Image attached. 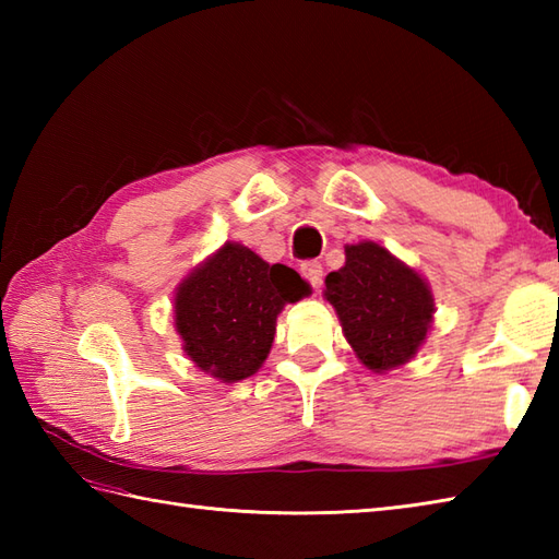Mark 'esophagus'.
Returning <instances> with one entry per match:
<instances>
[{"label": "esophagus", "instance_id": "1", "mask_svg": "<svg viewBox=\"0 0 559 559\" xmlns=\"http://www.w3.org/2000/svg\"><path fill=\"white\" fill-rule=\"evenodd\" d=\"M300 271H302V276L312 283V288H322V283H324V269H322V264H319L317 259L305 261V264L300 266Z\"/></svg>", "mask_w": 559, "mask_h": 559}]
</instances>
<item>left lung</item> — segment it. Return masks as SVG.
<instances>
[{
    "label": "left lung",
    "instance_id": "left-lung-1",
    "mask_svg": "<svg viewBox=\"0 0 559 559\" xmlns=\"http://www.w3.org/2000/svg\"><path fill=\"white\" fill-rule=\"evenodd\" d=\"M326 300L343 336L372 372L406 365L425 343L435 302L418 271L374 242L346 247V264L326 276Z\"/></svg>",
    "mask_w": 559,
    "mask_h": 559
}]
</instances>
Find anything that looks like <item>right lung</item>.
<instances>
[{
	"instance_id": "obj_1",
	"label": "right lung",
	"mask_w": 559,
	"mask_h": 559,
	"mask_svg": "<svg viewBox=\"0 0 559 559\" xmlns=\"http://www.w3.org/2000/svg\"><path fill=\"white\" fill-rule=\"evenodd\" d=\"M307 293L298 271L225 242L177 288L175 329L199 370L240 382L264 365L283 307Z\"/></svg>"
}]
</instances>
